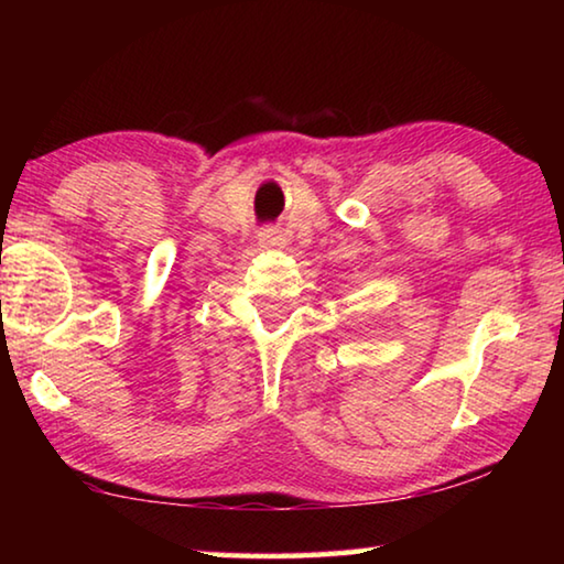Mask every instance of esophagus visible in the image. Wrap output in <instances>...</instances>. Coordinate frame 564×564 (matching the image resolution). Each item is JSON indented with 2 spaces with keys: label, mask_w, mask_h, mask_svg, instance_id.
<instances>
[{
  "label": "esophagus",
  "mask_w": 564,
  "mask_h": 564,
  "mask_svg": "<svg viewBox=\"0 0 564 564\" xmlns=\"http://www.w3.org/2000/svg\"><path fill=\"white\" fill-rule=\"evenodd\" d=\"M259 243L263 248H279V246L285 243V236H283L281 228L265 226V228H261V231H259Z\"/></svg>",
  "instance_id": "obj_1"
}]
</instances>
